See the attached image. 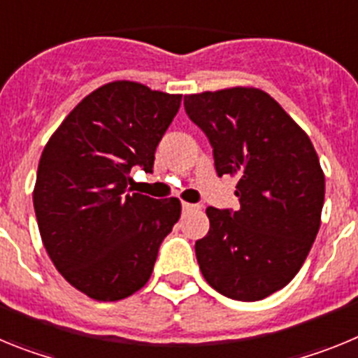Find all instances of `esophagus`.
<instances>
[{
  "instance_id": "34e87169",
  "label": "esophagus",
  "mask_w": 358,
  "mask_h": 358,
  "mask_svg": "<svg viewBox=\"0 0 358 358\" xmlns=\"http://www.w3.org/2000/svg\"><path fill=\"white\" fill-rule=\"evenodd\" d=\"M181 206H182V211H192V210H195V208H197V204H189V202H182Z\"/></svg>"
}]
</instances>
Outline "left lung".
Listing matches in <instances>:
<instances>
[{"mask_svg": "<svg viewBox=\"0 0 358 358\" xmlns=\"http://www.w3.org/2000/svg\"><path fill=\"white\" fill-rule=\"evenodd\" d=\"M185 109L213 147L218 177H238L240 210H206L210 231L195 242L201 273L222 296L260 301L289 285L317 236L324 202L317 152L256 87L186 94Z\"/></svg>", "mask_w": 358, "mask_h": 358, "instance_id": "left-lung-1", "label": "left lung"}]
</instances>
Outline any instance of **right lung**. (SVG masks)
I'll use <instances>...</instances> for the list:
<instances>
[{"label":"right lung","instance_id":"right-lung-1","mask_svg":"<svg viewBox=\"0 0 358 358\" xmlns=\"http://www.w3.org/2000/svg\"><path fill=\"white\" fill-rule=\"evenodd\" d=\"M182 94L116 80L90 93L43 150L34 188L46 252L69 285L96 301L132 296L150 278L181 202L131 194L132 166L152 172Z\"/></svg>","mask_w":358,"mask_h":358}]
</instances>
